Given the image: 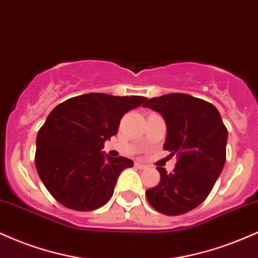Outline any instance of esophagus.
Listing matches in <instances>:
<instances>
[{
  "mask_svg": "<svg viewBox=\"0 0 258 258\" xmlns=\"http://www.w3.org/2000/svg\"><path fill=\"white\" fill-rule=\"evenodd\" d=\"M135 166L137 167V168H139V169H145V168H147V166H145V164L139 163V162H136V163H135Z\"/></svg>",
  "mask_w": 258,
  "mask_h": 258,
  "instance_id": "34e87169",
  "label": "esophagus"
}]
</instances>
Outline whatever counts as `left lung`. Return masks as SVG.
Listing matches in <instances>:
<instances>
[{
    "label": "left lung",
    "instance_id": "1",
    "mask_svg": "<svg viewBox=\"0 0 258 258\" xmlns=\"http://www.w3.org/2000/svg\"><path fill=\"white\" fill-rule=\"evenodd\" d=\"M143 107L162 115L167 126L163 149L178 159L169 174L157 167L160 182L145 195L159 213L181 215L206 201L221 174L227 128L212 103L190 95H163L148 99Z\"/></svg>",
    "mask_w": 258,
    "mask_h": 258
}]
</instances>
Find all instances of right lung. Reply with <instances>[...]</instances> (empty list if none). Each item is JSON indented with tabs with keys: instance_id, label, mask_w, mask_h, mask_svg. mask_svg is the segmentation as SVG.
Segmentation results:
<instances>
[{
	"instance_id": "add662e5",
	"label": "right lung",
	"mask_w": 258,
	"mask_h": 258,
	"mask_svg": "<svg viewBox=\"0 0 258 258\" xmlns=\"http://www.w3.org/2000/svg\"><path fill=\"white\" fill-rule=\"evenodd\" d=\"M142 96L86 94L62 102L49 114L36 141V168L58 203L78 212L104 206L120 173L133 166L126 157L102 153L116 135L123 114L141 105Z\"/></svg>"
}]
</instances>
